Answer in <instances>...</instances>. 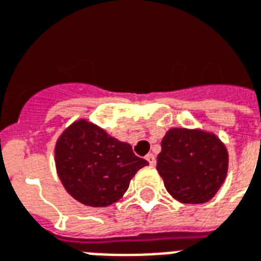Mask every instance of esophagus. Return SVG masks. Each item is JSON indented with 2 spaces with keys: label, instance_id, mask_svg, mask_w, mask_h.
<instances>
[{
  "label": "esophagus",
  "instance_id": "obj_1",
  "mask_svg": "<svg viewBox=\"0 0 261 261\" xmlns=\"http://www.w3.org/2000/svg\"><path fill=\"white\" fill-rule=\"evenodd\" d=\"M145 159L148 161L149 166H155V165H156V159H155V156H153L152 153H148V155L145 156Z\"/></svg>",
  "mask_w": 261,
  "mask_h": 261
}]
</instances>
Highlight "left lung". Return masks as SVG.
I'll list each match as a JSON object with an SVG mask.
<instances>
[{
  "mask_svg": "<svg viewBox=\"0 0 261 261\" xmlns=\"http://www.w3.org/2000/svg\"><path fill=\"white\" fill-rule=\"evenodd\" d=\"M227 165L226 147L215 135L174 128L163 137L156 170L175 200L201 204L213 199L221 188Z\"/></svg>",
  "mask_w": 261,
  "mask_h": 261,
  "instance_id": "obj_1",
  "label": "left lung"
}]
</instances>
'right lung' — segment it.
<instances>
[{
	"instance_id": "1",
	"label": "right lung",
	"mask_w": 261,
	"mask_h": 261,
	"mask_svg": "<svg viewBox=\"0 0 261 261\" xmlns=\"http://www.w3.org/2000/svg\"><path fill=\"white\" fill-rule=\"evenodd\" d=\"M148 165L128 143L86 120L76 121L56 144L58 177L73 199L90 207H108L124 196L137 170Z\"/></svg>"
}]
</instances>
